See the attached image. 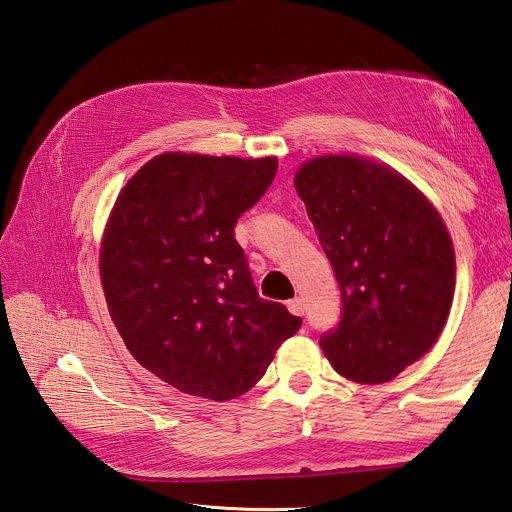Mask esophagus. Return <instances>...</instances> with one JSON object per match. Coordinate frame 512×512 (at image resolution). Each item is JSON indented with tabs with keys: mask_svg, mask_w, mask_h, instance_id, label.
Segmentation results:
<instances>
[{
	"mask_svg": "<svg viewBox=\"0 0 512 512\" xmlns=\"http://www.w3.org/2000/svg\"><path fill=\"white\" fill-rule=\"evenodd\" d=\"M286 305H288V309H290V312H292L294 316H303V314H305V301H303L301 297L290 299Z\"/></svg>",
	"mask_w": 512,
	"mask_h": 512,
	"instance_id": "34e87169",
	"label": "esophagus"
}]
</instances>
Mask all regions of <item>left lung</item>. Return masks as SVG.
Instances as JSON below:
<instances>
[{"label":"left lung","instance_id":"left-lung-1","mask_svg":"<svg viewBox=\"0 0 512 512\" xmlns=\"http://www.w3.org/2000/svg\"><path fill=\"white\" fill-rule=\"evenodd\" d=\"M342 292L320 348L354 382L380 384L436 344L455 290L453 241L412 183L374 162L327 156L294 179Z\"/></svg>","mask_w":512,"mask_h":512}]
</instances>
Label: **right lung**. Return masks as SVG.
<instances>
[{
    "label": "right lung",
    "instance_id": "obj_1",
    "mask_svg": "<svg viewBox=\"0 0 512 512\" xmlns=\"http://www.w3.org/2000/svg\"><path fill=\"white\" fill-rule=\"evenodd\" d=\"M275 173V158L162 153L117 198L100 256L108 312L134 359L183 393L250 391L303 324L260 299L235 239Z\"/></svg>",
    "mask_w": 512,
    "mask_h": 512
}]
</instances>
